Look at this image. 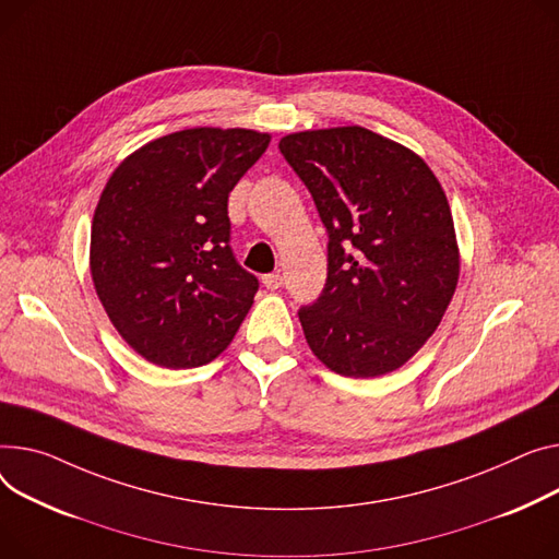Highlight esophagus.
I'll return each mask as SVG.
<instances>
[{"mask_svg":"<svg viewBox=\"0 0 559 559\" xmlns=\"http://www.w3.org/2000/svg\"><path fill=\"white\" fill-rule=\"evenodd\" d=\"M263 285H265L267 289H278V287L283 285V276H281V272L265 274V276H263Z\"/></svg>","mask_w":559,"mask_h":559,"instance_id":"obj_1","label":"esophagus"}]
</instances>
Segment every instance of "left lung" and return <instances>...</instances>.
<instances>
[{
	"label": "left lung",
	"instance_id": "obj_1",
	"mask_svg": "<svg viewBox=\"0 0 559 559\" xmlns=\"http://www.w3.org/2000/svg\"><path fill=\"white\" fill-rule=\"evenodd\" d=\"M278 151L328 234V278L299 319L334 373L376 378L414 357L459 283L454 219L429 166L359 126L308 130Z\"/></svg>",
	"mask_w": 559,
	"mask_h": 559
}]
</instances>
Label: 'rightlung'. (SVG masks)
Instances as JSON below:
<instances>
[{"label":"right lung","mask_w":559,"mask_h":559,"mask_svg":"<svg viewBox=\"0 0 559 559\" xmlns=\"http://www.w3.org/2000/svg\"><path fill=\"white\" fill-rule=\"evenodd\" d=\"M270 134L193 128L145 143L105 183L92 278L121 337L147 361L195 368L225 350L258 278L231 249L229 193Z\"/></svg>","instance_id":"add662e5"}]
</instances>
